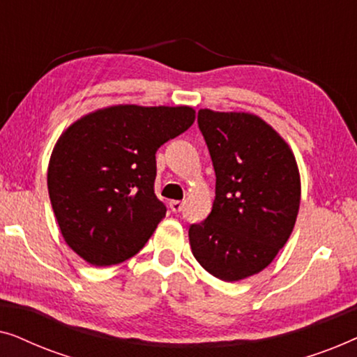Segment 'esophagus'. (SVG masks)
I'll return each mask as SVG.
<instances>
[{"label":"esophagus","mask_w":357,"mask_h":357,"mask_svg":"<svg viewBox=\"0 0 357 357\" xmlns=\"http://www.w3.org/2000/svg\"><path fill=\"white\" fill-rule=\"evenodd\" d=\"M169 208H170V211L180 213L183 209V202H178V199H172V202L169 203Z\"/></svg>","instance_id":"obj_1"}]
</instances>
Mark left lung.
<instances>
[{
  "label": "left lung",
  "instance_id": "obj_1",
  "mask_svg": "<svg viewBox=\"0 0 357 357\" xmlns=\"http://www.w3.org/2000/svg\"><path fill=\"white\" fill-rule=\"evenodd\" d=\"M216 174V198L188 229L195 258L222 281L257 275L294 229L301 178L289 146L266 121L241 112H198Z\"/></svg>",
  "mask_w": 357,
  "mask_h": 357
}]
</instances>
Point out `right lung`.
<instances>
[{
  "label": "right lung",
  "instance_id": "right-lung-1",
  "mask_svg": "<svg viewBox=\"0 0 357 357\" xmlns=\"http://www.w3.org/2000/svg\"><path fill=\"white\" fill-rule=\"evenodd\" d=\"M192 107L115 105L82 116L56 141L48 195L68 245L94 266L136 255L165 216L155 153L187 131Z\"/></svg>",
  "mask_w": 357,
  "mask_h": 357
}]
</instances>
